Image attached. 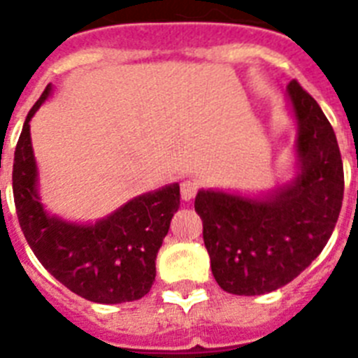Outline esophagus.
<instances>
[{
    "label": "esophagus",
    "instance_id": "obj_1",
    "mask_svg": "<svg viewBox=\"0 0 358 358\" xmlns=\"http://www.w3.org/2000/svg\"><path fill=\"white\" fill-rule=\"evenodd\" d=\"M197 182L195 181H189V179H186V181L181 182V197L182 201H192V199L195 197V194H197Z\"/></svg>",
    "mask_w": 358,
    "mask_h": 358
}]
</instances>
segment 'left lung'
Masks as SVG:
<instances>
[{
  "label": "left lung",
  "instance_id": "8db88e82",
  "mask_svg": "<svg viewBox=\"0 0 358 358\" xmlns=\"http://www.w3.org/2000/svg\"><path fill=\"white\" fill-rule=\"evenodd\" d=\"M297 123V176L264 197L201 189L195 211L215 280L229 294L262 296L287 285L321 255L339 218L344 172L319 103L287 85Z\"/></svg>",
  "mask_w": 358,
  "mask_h": 358
}]
</instances>
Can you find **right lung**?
I'll return each mask as SVG.
<instances>
[{
    "label": "right lung",
    "mask_w": 358,
    "mask_h": 358,
    "mask_svg": "<svg viewBox=\"0 0 358 358\" xmlns=\"http://www.w3.org/2000/svg\"><path fill=\"white\" fill-rule=\"evenodd\" d=\"M52 93L31 107L14 152L12 188L19 226L43 267L87 301L116 305L141 299L156 280V258L179 210V185L134 197L94 224L68 222L41 204L30 120Z\"/></svg>",
    "instance_id": "add662e5"
}]
</instances>
